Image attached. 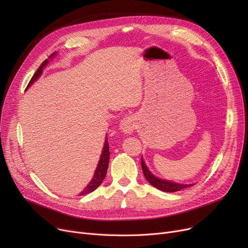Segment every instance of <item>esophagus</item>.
<instances>
[{"instance_id": "obj_1", "label": "esophagus", "mask_w": 248, "mask_h": 248, "mask_svg": "<svg viewBox=\"0 0 248 248\" xmlns=\"http://www.w3.org/2000/svg\"><path fill=\"white\" fill-rule=\"evenodd\" d=\"M135 120L133 119V116H125L124 117V120L121 122L120 127L122 131L125 134H132L135 131Z\"/></svg>"}]
</instances>
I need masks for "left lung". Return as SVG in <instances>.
I'll return each mask as SVG.
<instances>
[{"label":"left lung","mask_w":248,"mask_h":248,"mask_svg":"<svg viewBox=\"0 0 248 248\" xmlns=\"http://www.w3.org/2000/svg\"><path fill=\"white\" fill-rule=\"evenodd\" d=\"M141 169H142V173H144V176L146 177L147 181L151 185H153L154 187H155L157 189L164 191V192H177L180 191L184 188L187 187H191L194 184H190V185H184V184H178V183H174V182H170L167 180H162L159 179L157 177H155L150 171L148 167L146 166L144 160L141 159Z\"/></svg>","instance_id":"8db88e82"}]
</instances>
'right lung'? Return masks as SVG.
<instances>
[{"label": "right lung", "mask_w": 248, "mask_h": 248, "mask_svg": "<svg viewBox=\"0 0 248 248\" xmlns=\"http://www.w3.org/2000/svg\"><path fill=\"white\" fill-rule=\"evenodd\" d=\"M54 54H55V53L52 54V55L50 56V58H51L52 56H54ZM47 63H48V60H47V59L42 62V64L40 65V67H39V68L37 69V71L35 72V74H34L33 77L31 78V80H30V82H29L27 88L30 87V85H31L35 80H37V78L41 75V73H42V71H43V68L46 66ZM109 155H110V153H109V146H108V137H107V138H106V142H104L103 150H102V153H101V155H100V160H99V162H98V165H97V167H96V170H95V172H94V176H93V180H91V181L89 182V184H88V185L84 188V190L80 193V196H81V195H86V194H88V193L93 192V191L102 183V181H103L104 178H106V175H107V172H108V161H109Z\"/></svg>", "instance_id": "add662e5"}]
</instances>
